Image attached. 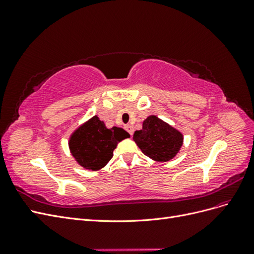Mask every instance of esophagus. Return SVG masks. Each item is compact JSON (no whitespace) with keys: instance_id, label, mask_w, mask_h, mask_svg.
<instances>
[{"instance_id":"34e87169","label":"esophagus","mask_w":254,"mask_h":254,"mask_svg":"<svg viewBox=\"0 0 254 254\" xmlns=\"http://www.w3.org/2000/svg\"><path fill=\"white\" fill-rule=\"evenodd\" d=\"M125 128H126V130H127V131L130 133V135H132L133 134V127L131 126V125H126L125 126Z\"/></svg>"}]
</instances>
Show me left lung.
<instances>
[{
	"mask_svg": "<svg viewBox=\"0 0 254 254\" xmlns=\"http://www.w3.org/2000/svg\"><path fill=\"white\" fill-rule=\"evenodd\" d=\"M132 139L144 155L156 162L174 159L183 144V134L179 130L156 115L143 121L142 129L134 131Z\"/></svg>",
	"mask_w": 254,
	"mask_h": 254,
	"instance_id": "1",
	"label": "left lung"
}]
</instances>
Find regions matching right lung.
Wrapping results in <instances>:
<instances>
[{"label":"right lung","mask_w":254,"mask_h":254,"mask_svg":"<svg viewBox=\"0 0 254 254\" xmlns=\"http://www.w3.org/2000/svg\"><path fill=\"white\" fill-rule=\"evenodd\" d=\"M130 134L121 127L108 129L94 115L76 128L68 139V148L76 163L88 171H99L108 164L118 144Z\"/></svg>","instance_id":"add662e5"}]
</instances>
